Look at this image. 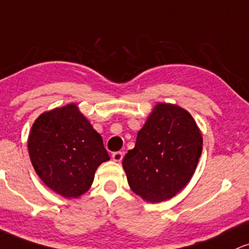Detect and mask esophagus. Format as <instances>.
<instances>
[{
  "label": "esophagus",
  "instance_id": "obj_1",
  "mask_svg": "<svg viewBox=\"0 0 249 249\" xmlns=\"http://www.w3.org/2000/svg\"><path fill=\"white\" fill-rule=\"evenodd\" d=\"M123 157H124V153H123V152H121V151L113 152V153H112V159H113V161H116V162H119V161H122Z\"/></svg>",
  "mask_w": 249,
  "mask_h": 249
}]
</instances>
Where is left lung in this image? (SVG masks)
Instances as JSON below:
<instances>
[{
	"mask_svg": "<svg viewBox=\"0 0 249 249\" xmlns=\"http://www.w3.org/2000/svg\"><path fill=\"white\" fill-rule=\"evenodd\" d=\"M202 149V134L190 113L159 103L123 159L128 185L148 202L172 198L194 175Z\"/></svg>",
	"mask_w": 249,
	"mask_h": 249,
	"instance_id": "1",
	"label": "left lung"
}]
</instances>
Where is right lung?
Listing matches in <instances>:
<instances>
[{
	"label": "right lung",
	"instance_id": "1",
	"mask_svg": "<svg viewBox=\"0 0 249 249\" xmlns=\"http://www.w3.org/2000/svg\"><path fill=\"white\" fill-rule=\"evenodd\" d=\"M28 147L41 181L67 198L85 194L97 167L110 159L102 137L75 104L39 116L32 125Z\"/></svg>",
	"mask_w": 249,
	"mask_h": 249
}]
</instances>
